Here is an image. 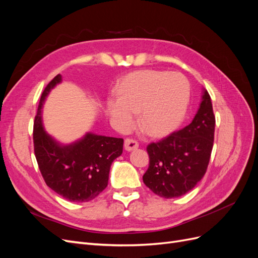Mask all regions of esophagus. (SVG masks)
Returning a JSON list of instances; mask_svg holds the SVG:
<instances>
[{
  "label": "esophagus",
  "mask_w": 258,
  "mask_h": 258,
  "mask_svg": "<svg viewBox=\"0 0 258 258\" xmlns=\"http://www.w3.org/2000/svg\"><path fill=\"white\" fill-rule=\"evenodd\" d=\"M138 147H139V143L136 141V140H132V139L124 140V150H126L127 152L137 150Z\"/></svg>",
  "instance_id": "34e87169"
}]
</instances>
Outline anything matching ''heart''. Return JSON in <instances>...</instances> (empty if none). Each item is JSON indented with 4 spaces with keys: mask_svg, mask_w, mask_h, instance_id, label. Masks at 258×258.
I'll list each match as a JSON object with an SVG mask.
<instances>
[{
    "mask_svg": "<svg viewBox=\"0 0 258 258\" xmlns=\"http://www.w3.org/2000/svg\"><path fill=\"white\" fill-rule=\"evenodd\" d=\"M118 98L107 100V112L117 127L128 129L134 113L147 134L162 137L175 130L186 115L190 86L185 76L145 70L129 74L117 90Z\"/></svg>",
    "mask_w": 258,
    "mask_h": 258,
    "instance_id": "b5f03b06",
    "label": "heart"
}]
</instances>
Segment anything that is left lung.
I'll return each instance as SVG.
<instances>
[{"mask_svg":"<svg viewBox=\"0 0 258 258\" xmlns=\"http://www.w3.org/2000/svg\"><path fill=\"white\" fill-rule=\"evenodd\" d=\"M215 116L209 92L192 121L157 143L147 146L150 166L144 184L162 198H176L191 190L206 174L213 148Z\"/></svg>","mask_w":258,"mask_h":258,"instance_id":"1","label":"left lung"}]
</instances>
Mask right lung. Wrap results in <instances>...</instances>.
Returning <instances> with one entry per match:
<instances>
[{"label": "right lung", "instance_id": "obj_1", "mask_svg": "<svg viewBox=\"0 0 258 258\" xmlns=\"http://www.w3.org/2000/svg\"><path fill=\"white\" fill-rule=\"evenodd\" d=\"M61 81L58 74L42 93L34 120V153L49 188L67 200L87 202L107 186L111 165L121 155L123 140L87 132L82 139L64 145L49 136L43 127L42 107L50 90Z\"/></svg>", "mask_w": 258, "mask_h": 258}]
</instances>
